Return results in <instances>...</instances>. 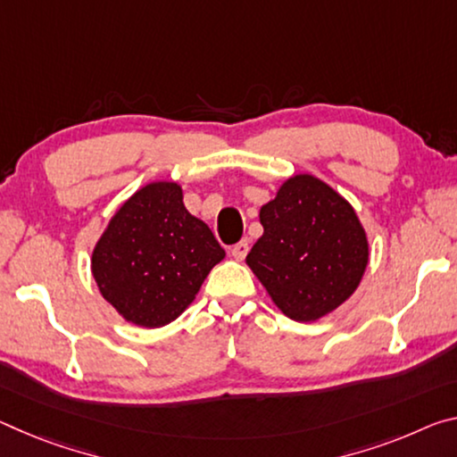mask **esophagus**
<instances>
[{
    "label": "esophagus",
    "instance_id": "1",
    "mask_svg": "<svg viewBox=\"0 0 457 457\" xmlns=\"http://www.w3.org/2000/svg\"><path fill=\"white\" fill-rule=\"evenodd\" d=\"M248 250H250L248 240H242V242H237L234 248H231V256H234L236 260H244L245 254H248Z\"/></svg>",
    "mask_w": 457,
    "mask_h": 457
}]
</instances>
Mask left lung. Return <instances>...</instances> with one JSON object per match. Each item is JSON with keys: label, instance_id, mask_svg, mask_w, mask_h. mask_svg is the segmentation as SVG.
<instances>
[{"label": "left lung", "instance_id": "obj_1", "mask_svg": "<svg viewBox=\"0 0 457 457\" xmlns=\"http://www.w3.org/2000/svg\"><path fill=\"white\" fill-rule=\"evenodd\" d=\"M264 234L245 264L282 313L307 323L345 303L364 277L370 245L356 212L307 172L288 177L260 207Z\"/></svg>", "mask_w": 457, "mask_h": 457}]
</instances>
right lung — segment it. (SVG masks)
Wrapping results in <instances>:
<instances>
[{"mask_svg": "<svg viewBox=\"0 0 457 457\" xmlns=\"http://www.w3.org/2000/svg\"><path fill=\"white\" fill-rule=\"evenodd\" d=\"M223 258L207 223L187 212L183 187L154 180L112 215L93 248L91 274L128 323L156 329L191 305Z\"/></svg>", "mask_w": 457, "mask_h": 457, "instance_id": "obj_1", "label": "right lung"}]
</instances>
